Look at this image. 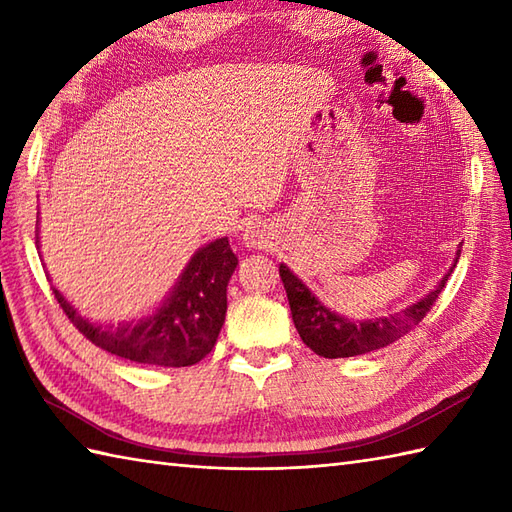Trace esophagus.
Wrapping results in <instances>:
<instances>
[{"label":"esophagus","mask_w":512,"mask_h":512,"mask_svg":"<svg viewBox=\"0 0 512 512\" xmlns=\"http://www.w3.org/2000/svg\"><path fill=\"white\" fill-rule=\"evenodd\" d=\"M246 242H248V244H253V246H255V244H259V235H257L255 231H248V233H246Z\"/></svg>","instance_id":"esophagus-1"}]
</instances>
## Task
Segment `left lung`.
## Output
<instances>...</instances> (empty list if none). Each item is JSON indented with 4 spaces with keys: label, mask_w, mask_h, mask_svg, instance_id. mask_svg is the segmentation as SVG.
Instances as JSON below:
<instances>
[{
    "label": "left lung",
    "mask_w": 512,
    "mask_h": 512,
    "mask_svg": "<svg viewBox=\"0 0 512 512\" xmlns=\"http://www.w3.org/2000/svg\"><path fill=\"white\" fill-rule=\"evenodd\" d=\"M458 259L460 255L455 257V264H458ZM449 275H444L436 290H431L427 297H422L407 310L374 321H347L339 317V314H334L325 306H321L319 299L312 295L299 277L290 273L288 266H279V277L284 281L292 321H295V328L301 336V341L306 343L314 354H319L323 358H347L367 354L398 341L400 336H405L427 317L433 303H436L440 292L444 290Z\"/></svg>",
    "instance_id": "1"
}]
</instances>
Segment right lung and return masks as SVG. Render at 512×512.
I'll return each mask as SVG.
<instances>
[{"label":"right lung","mask_w":512,"mask_h":512,"mask_svg":"<svg viewBox=\"0 0 512 512\" xmlns=\"http://www.w3.org/2000/svg\"><path fill=\"white\" fill-rule=\"evenodd\" d=\"M235 268L237 257L228 237L206 244L193 255L165 306L134 328L94 325L81 319L59 290L52 288V292L74 328L101 350L132 363L189 367L213 350L224 325L226 286Z\"/></svg>","instance_id":"obj_1"}]
</instances>
